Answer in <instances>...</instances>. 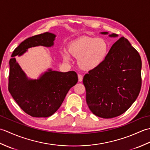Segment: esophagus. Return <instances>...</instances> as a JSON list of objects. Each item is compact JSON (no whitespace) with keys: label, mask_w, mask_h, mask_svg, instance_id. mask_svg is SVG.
<instances>
[{"label":"esophagus","mask_w":150,"mask_h":150,"mask_svg":"<svg viewBox=\"0 0 150 150\" xmlns=\"http://www.w3.org/2000/svg\"><path fill=\"white\" fill-rule=\"evenodd\" d=\"M78 79H79V82H82V80H83V77L80 74L78 75Z\"/></svg>","instance_id":"esophagus-1"}]
</instances>
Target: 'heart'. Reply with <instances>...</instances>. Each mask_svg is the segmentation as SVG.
Listing matches in <instances>:
<instances>
[{
    "instance_id": "1",
    "label": "heart",
    "mask_w": 150,
    "mask_h": 150,
    "mask_svg": "<svg viewBox=\"0 0 150 150\" xmlns=\"http://www.w3.org/2000/svg\"><path fill=\"white\" fill-rule=\"evenodd\" d=\"M67 49L69 55L77 59L79 68L89 71L103 64L109 51V44L103 38L84 36L70 42ZM62 58L66 62L69 60L67 54H62Z\"/></svg>"
}]
</instances>
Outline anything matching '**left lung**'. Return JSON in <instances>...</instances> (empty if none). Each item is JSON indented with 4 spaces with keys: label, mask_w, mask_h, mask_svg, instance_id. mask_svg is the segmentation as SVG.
<instances>
[{
    "label": "left lung",
    "mask_w": 150,
    "mask_h": 150,
    "mask_svg": "<svg viewBox=\"0 0 150 150\" xmlns=\"http://www.w3.org/2000/svg\"><path fill=\"white\" fill-rule=\"evenodd\" d=\"M108 35V32H101ZM110 37H117L115 33ZM141 59L124 37L115 42L103 64L86 74L83 84L86 103L95 115L111 119L132 106L141 88Z\"/></svg>",
    "instance_id": "obj_1"
}]
</instances>
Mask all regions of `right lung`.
I'll return each instance as SVG.
<instances>
[{
    "label": "right lung",
    "mask_w": 150,
    "mask_h": 150,
    "mask_svg": "<svg viewBox=\"0 0 150 150\" xmlns=\"http://www.w3.org/2000/svg\"><path fill=\"white\" fill-rule=\"evenodd\" d=\"M55 37V34L46 32L28 38L15 48L9 60V93L21 109L33 117H47L56 112L69 89L77 83V74L49 68L38 79H30L15 57L22 56L33 47H52Z\"/></svg>",
    "instance_id": "right-lung-1"
}]
</instances>
